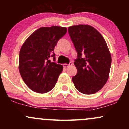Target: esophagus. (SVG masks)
I'll return each instance as SVG.
<instances>
[{"mask_svg":"<svg viewBox=\"0 0 129 129\" xmlns=\"http://www.w3.org/2000/svg\"><path fill=\"white\" fill-rule=\"evenodd\" d=\"M72 64H73V63H72V62H70L69 64H67V63H64V64H63V67L64 68H67V67H68L70 66H72Z\"/></svg>","mask_w":129,"mask_h":129,"instance_id":"1","label":"esophagus"}]
</instances>
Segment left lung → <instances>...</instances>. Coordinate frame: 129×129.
Here are the masks:
<instances>
[{
	"mask_svg": "<svg viewBox=\"0 0 129 129\" xmlns=\"http://www.w3.org/2000/svg\"><path fill=\"white\" fill-rule=\"evenodd\" d=\"M68 31L78 53L74 62L78 72L72 81L81 93L94 94L109 76L112 58L107 44L100 32L88 25L69 26Z\"/></svg>",
	"mask_w": 129,
	"mask_h": 129,
	"instance_id": "1",
	"label": "left lung"
}]
</instances>
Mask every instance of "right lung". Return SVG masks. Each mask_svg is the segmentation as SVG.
Returning <instances> with one entry per match:
<instances>
[{
	"label": "right lung",
	"instance_id": "right-lung-1",
	"mask_svg": "<svg viewBox=\"0 0 129 129\" xmlns=\"http://www.w3.org/2000/svg\"><path fill=\"white\" fill-rule=\"evenodd\" d=\"M66 27H41L23 43L19 53V69L22 79L33 91L45 93L55 86L63 66L55 61L54 47L67 33Z\"/></svg>",
	"mask_w": 129,
	"mask_h": 129
}]
</instances>
